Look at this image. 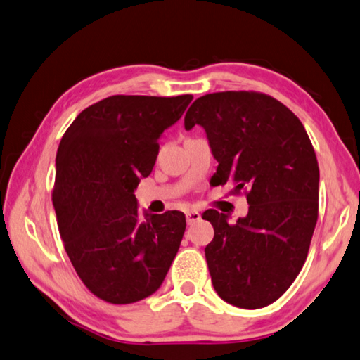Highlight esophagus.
<instances>
[{"mask_svg": "<svg viewBox=\"0 0 360 360\" xmlns=\"http://www.w3.org/2000/svg\"><path fill=\"white\" fill-rule=\"evenodd\" d=\"M200 219V213H198V212H186V222L189 224V226H191V224H194V222H198Z\"/></svg>", "mask_w": 360, "mask_h": 360, "instance_id": "34e87169", "label": "esophagus"}]
</instances>
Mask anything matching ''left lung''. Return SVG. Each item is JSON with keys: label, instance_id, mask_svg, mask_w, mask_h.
<instances>
[{"label": "left lung", "instance_id": "1", "mask_svg": "<svg viewBox=\"0 0 360 360\" xmlns=\"http://www.w3.org/2000/svg\"><path fill=\"white\" fill-rule=\"evenodd\" d=\"M198 124L219 166L216 185L244 193L246 218L207 210L213 241L205 259L221 300L262 309L279 300L307 259L318 219V169L301 120L279 100L255 91L213 92L189 106L185 128Z\"/></svg>", "mask_w": 360, "mask_h": 360}]
</instances>
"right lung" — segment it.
<instances>
[{"instance_id":"obj_1","label":"right lung","mask_w":360,"mask_h":360,"mask_svg":"<svg viewBox=\"0 0 360 360\" xmlns=\"http://www.w3.org/2000/svg\"><path fill=\"white\" fill-rule=\"evenodd\" d=\"M193 96H112L86 108L56 155L51 200L60 238L87 290L111 304L150 296L165 281L186 229L185 214L138 212L158 138Z\"/></svg>"}]
</instances>
